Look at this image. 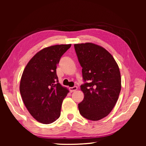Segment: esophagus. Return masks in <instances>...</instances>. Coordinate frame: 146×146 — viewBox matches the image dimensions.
I'll use <instances>...</instances> for the list:
<instances>
[{
  "label": "esophagus",
  "instance_id": "1",
  "mask_svg": "<svg viewBox=\"0 0 146 146\" xmlns=\"http://www.w3.org/2000/svg\"><path fill=\"white\" fill-rule=\"evenodd\" d=\"M77 86H74V87H71V88H70V91H71V92H74V91H75L77 90Z\"/></svg>",
  "mask_w": 146,
  "mask_h": 146
}]
</instances>
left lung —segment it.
<instances>
[{"mask_svg": "<svg viewBox=\"0 0 146 146\" xmlns=\"http://www.w3.org/2000/svg\"><path fill=\"white\" fill-rule=\"evenodd\" d=\"M74 47L85 82L80 86L84 97L78 104L79 112L88 120H99L110 114L119 97V68L102 46L86 42L74 44Z\"/></svg>", "mask_w": 146, "mask_h": 146, "instance_id": "left-lung-1", "label": "left lung"}]
</instances>
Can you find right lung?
Here are the masks:
<instances>
[{
	"label": "right lung",
	"mask_w": 146,
	"mask_h": 146,
	"mask_svg": "<svg viewBox=\"0 0 146 146\" xmlns=\"http://www.w3.org/2000/svg\"><path fill=\"white\" fill-rule=\"evenodd\" d=\"M71 44L44 48L31 58L24 68L20 92L29 113L38 122L48 124L58 119L63 100L69 90L58 82L56 65Z\"/></svg>",
	"instance_id": "1"
}]
</instances>
